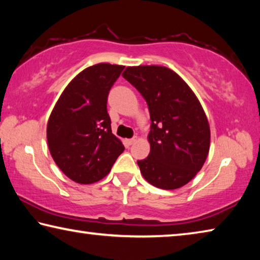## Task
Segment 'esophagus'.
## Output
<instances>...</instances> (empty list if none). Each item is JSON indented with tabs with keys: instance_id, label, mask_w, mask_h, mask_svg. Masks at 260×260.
<instances>
[{
	"instance_id": "1",
	"label": "esophagus",
	"mask_w": 260,
	"mask_h": 260,
	"mask_svg": "<svg viewBox=\"0 0 260 260\" xmlns=\"http://www.w3.org/2000/svg\"><path fill=\"white\" fill-rule=\"evenodd\" d=\"M136 140H138V139H136V136H134L133 139H128V140H126V143L128 144V146H132V144L136 142Z\"/></svg>"
}]
</instances>
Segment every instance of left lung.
<instances>
[{"label": "left lung", "mask_w": 260, "mask_h": 260, "mask_svg": "<svg viewBox=\"0 0 260 260\" xmlns=\"http://www.w3.org/2000/svg\"><path fill=\"white\" fill-rule=\"evenodd\" d=\"M146 100L150 113V153L138 160L143 178L160 189L187 184L204 165L210 126L199 99L169 68L128 67L122 73Z\"/></svg>", "instance_id": "obj_1"}]
</instances>
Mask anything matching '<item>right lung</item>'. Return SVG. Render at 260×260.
I'll return each instance as SVG.
<instances>
[{
  "label": "right lung",
  "mask_w": 260,
  "mask_h": 260,
  "mask_svg": "<svg viewBox=\"0 0 260 260\" xmlns=\"http://www.w3.org/2000/svg\"><path fill=\"white\" fill-rule=\"evenodd\" d=\"M125 67L100 63L83 70L65 88L48 120L52 159L68 178L82 184L100 181L125 150L112 134L109 91Z\"/></svg>",
  "instance_id": "obj_1"
}]
</instances>
